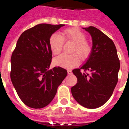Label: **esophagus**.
<instances>
[{
	"instance_id": "esophagus-1",
	"label": "esophagus",
	"mask_w": 129,
	"mask_h": 129,
	"mask_svg": "<svg viewBox=\"0 0 129 129\" xmlns=\"http://www.w3.org/2000/svg\"><path fill=\"white\" fill-rule=\"evenodd\" d=\"M68 74H72V71H71V70H68Z\"/></svg>"
}]
</instances>
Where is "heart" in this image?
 Returning a JSON list of instances; mask_svg holds the SVG:
<instances>
[{
  "label": "heart",
  "instance_id": "obj_1",
  "mask_svg": "<svg viewBox=\"0 0 129 129\" xmlns=\"http://www.w3.org/2000/svg\"><path fill=\"white\" fill-rule=\"evenodd\" d=\"M86 39V36L84 33L77 28L65 29L61 35L57 34H52L49 39V45L54 55H58L61 51L64 42L74 43L71 49V52L73 54H61L54 59V64L66 68H71L78 66L80 63V58L78 55L84 59L91 53V46Z\"/></svg>",
  "mask_w": 129,
  "mask_h": 129
}]
</instances>
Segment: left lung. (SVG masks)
Wrapping results in <instances>:
<instances>
[{"label":"left lung","mask_w":129,"mask_h":129,"mask_svg":"<svg viewBox=\"0 0 129 129\" xmlns=\"http://www.w3.org/2000/svg\"><path fill=\"white\" fill-rule=\"evenodd\" d=\"M83 28L92 37V51L80 68L73 70L78 83L71 87V93L83 107L95 109L104 105L113 93L118 81L120 61L111 38L94 26ZM81 69L85 73L82 74ZM86 71L91 73L87 74Z\"/></svg>","instance_id":"1"}]
</instances>
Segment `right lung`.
Returning a JSON list of instances; mask_svg holds the SVG:
<instances>
[{
  "instance_id": "right-lung-1",
  "label": "right lung",
  "mask_w": 129,
  "mask_h": 129,
  "mask_svg": "<svg viewBox=\"0 0 129 129\" xmlns=\"http://www.w3.org/2000/svg\"><path fill=\"white\" fill-rule=\"evenodd\" d=\"M63 26L41 23L25 30L12 53V83L20 99L31 108L50 104L67 75V71L59 66L48 70L52 59L49 39Z\"/></svg>"
}]
</instances>
